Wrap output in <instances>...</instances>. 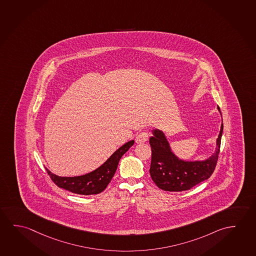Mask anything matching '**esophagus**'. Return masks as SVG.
Segmentation results:
<instances>
[{
    "label": "esophagus",
    "mask_w": 256,
    "mask_h": 256,
    "mask_svg": "<svg viewBox=\"0 0 256 256\" xmlns=\"http://www.w3.org/2000/svg\"><path fill=\"white\" fill-rule=\"evenodd\" d=\"M148 134L146 132H142L138 134L136 136V140H137V142H140V143L146 142L148 140Z\"/></svg>",
    "instance_id": "34e87169"
}]
</instances>
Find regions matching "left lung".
<instances>
[{
    "instance_id": "1",
    "label": "left lung",
    "mask_w": 256,
    "mask_h": 256,
    "mask_svg": "<svg viewBox=\"0 0 256 256\" xmlns=\"http://www.w3.org/2000/svg\"><path fill=\"white\" fill-rule=\"evenodd\" d=\"M220 110V108H218ZM224 124L217 138L214 153L206 161L185 162L170 150L169 143L161 130H153L150 138L151 164L150 172L156 185L166 191H184L210 178L219 158Z\"/></svg>"
}]
</instances>
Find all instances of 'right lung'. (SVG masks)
Returning a JSON list of instances; mask_svg holds the SVG:
<instances>
[{
	"label": "right lung",
	"mask_w": 256,
	"mask_h": 256,
	"mask_svg": "<svg viewBox=\"0 0 256 256\" xmlns=\"http://www.w3.org/2000/svg\"><path fill=\"white\" fill-rule=\"evenodd\" d=\"M134 140L126 143L124 146L118 148L102 166L86 175L78 177H60L52 174L48 169H46V170L52 180L58 187L79 195L98 194L102 193L111 182L118 168L119 160L122 158V154H126L130 146L134 145Z\"/></svg>",
	"instance_id": "right-lung-1"
}]
</instances>
